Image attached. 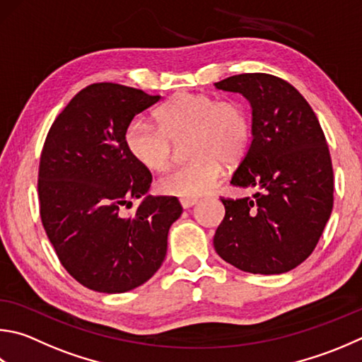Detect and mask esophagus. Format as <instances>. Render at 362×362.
<instances>
[{"label":"esophagus","mask_w":362,"mask_h":362,"mask_svg":"<svg viewBox=\"0 0 362 362\" xmlns=\"http://www.w3.org/2000/svg\"><path fill=\"white\" fill-rule=\"evenodd\" d=\"M196 202H198V199H196V198H180V204H182L183 209L193 207Z\"/></svg>","instance_id":"obj_1"}]
</instances>
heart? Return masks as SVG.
Here are the masks:
<instances>
[{"label": "heart", "mask_w": 362, "mask_h": 362, "mask_svg": "<svg viewBox=\"0 0 362 362\" xmlns=\"http://www.w3.org/2000/svg\"><path fill=\"white\" fill-rule=\"evenodd\" d=\"M253 123L244 104L209 93L180 91L158 110V124L134 118L124 142L144 168L161 173L170 166L174 144L185 142L189 161L158 180L160 192L196 198L215 187L221 164L234 166L247 155Z\"/></svg>", "instance_id": "1"}]
</instances>
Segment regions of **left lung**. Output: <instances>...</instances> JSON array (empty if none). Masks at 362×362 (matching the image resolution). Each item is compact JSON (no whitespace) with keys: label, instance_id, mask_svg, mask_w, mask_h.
<instances>
[{"label":"left lung","instance_id":"left-lung-1","mask_svg":"<svg viewBox=\"0 0 362 362\" xmlns=\"http://www.w3.org/2000/svg\"><path fill=\"white\" fill-rule=\"evenodd\" d=\"M215 87L252 104L253 141L231 183L258 192L221 198L226 214L214 247L240 271H291L310 256L332 212L334 173L323 129L305 98L277 76L247 72Z\"/></svg>","mask_w":362,"mask_h":362}]
</instances>
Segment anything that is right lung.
Returning a JSON list of instances; mask_svg holds the SVG:
<instances>
[{"label": "right lung", "instance_id": "obj_1", "mask_svg": "<svg viewBox=\"0 0 362 362\" xmlns=\"http://www.w3.org/2000/svg\"><path fill=\"white\" fill-rule=\"evenodd\" d=\"M160 96L120 83H91L45 137L37 194L42 226L62 266L100 293H124L158 271L168 233L182 214L175 196H146L152 174L129 155L124 134Z\"/></svg>", "mask_w": 362, "mask_h": 362}]
</instances>
